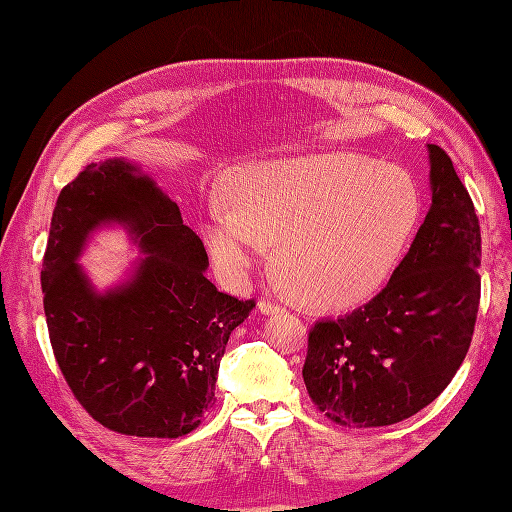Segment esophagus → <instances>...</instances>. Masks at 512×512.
I'll use <instances>...</instances> for the list:
<instances>
[{
    "mask_svg": "<svg viewBox=\"0 0 512 512\" xmlns=\"http://www.w3.org/2000/svg\"><path fill=\"white\" fill-rule=\"evenodd\" d=\"M258 309L265 316H273V314H280V312H284V307L280 305V303H275L273 299H269V297H262L260 299V303H258Z\"/></svg>",
    "mask_w": 512,
    "mask_h": 512,
    "instance_id": "esophagus-1",
    "label": "esophagus"
}]
</instances>
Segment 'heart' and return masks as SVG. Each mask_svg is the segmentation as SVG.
Masks as SVG:
<instances>
[{
  "label": "heart",
  "instance_id": "obj_1",
  "mask_svg": "<svg viewBox=\"0 0 512 512\" xmlns=\"http://www.w3.org/2000/svg\"><path fill=\"white\" fill-rule=\"evenodd\" d=\"M226 205L203 213L211 258L241 280L277 243L288 290L320 309L367 301L389 282L421 224L423 194L408 170L354 153L256 162L224 183Z\"/></svg>",
  "mask_w": 512,
  "mask_h": 512
}]
</instances>
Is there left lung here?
<instances>
[{
	"label": "left lung",
	"mask_w": 512,
	"mask_h": 512,
	"mask_svg": "<svg viewBox=\"0 0 512 512\" xmlns=\"http://www.w3.org/2000/svg\"><path fill=\"white\" fill-rule=\"evenodd\" d=\"M431 207L389 284L352 314L316 322L303 380L324 416L384 427L429 406L457 374L480 301V226L446 151L427 145Z\"/></svg>",
	"instance_id": "obj_1"
}]
</instances>
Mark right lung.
<instances>
[{
  "label": "right lung",
  "instance_id": "right-lung-1",
  "mask_svg": "<svg viewBox=\"0 0 512 512\" xmlns=\"http://www.w3.org/2000/svg\"><path fill=\"white\" fill-rule=\"evenodd\" d=\"M121 225L142 256L98 291L78 258L100 227ZM203 241L143 168L89 164L61 190L42 262L51 346L74 397L108 429L179 438L213 406L230 333L250 316L209 280Z\"/></svg>",
  "mask_w": 512,
  "mask_h": 512
}]
</instances>
